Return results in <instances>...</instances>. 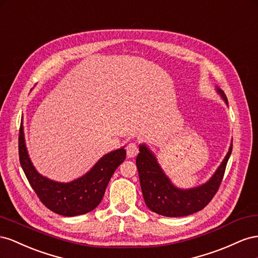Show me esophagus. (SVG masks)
Returning <instances> with one entry per match:
<instances>
[{"instance_id": "34e87169", "label": "esophagus", "mask_w": 258, "mask_h": 258, "mask_svg": "<svg viewBox=\"0 0 258 258\" xmlns=\"http://www.w3.org/2000/svg\"><path fill=\"white\" fill-rule=\"evenodd\" d=\"M138 152H139V149H138V146L136 144L131 143L126 146V153L130 158H134Z\"/></svg>"}]
</instances>
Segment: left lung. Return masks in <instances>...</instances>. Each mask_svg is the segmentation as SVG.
Masks as SVG:
<instances>
[{
  "instance_id": "1",
  "label": "left lung",
  "mask_w": 258,
  "mask_h": 258,
  "mask_svg": "<svg viewBox=\"0 0 258 258\" xmlns=\"http://www.w3.org/2000/svg\"><path fill=\"white\" fill-rule=\"evenodd\" d=\"M217 92L228 105L225 93L216 87ZM232 150V144L212 177L202 185L180 189L174 186L171 179L162 171L156 156L145 144L139 145L136 158L139 181L147 207L159 215L166 217H181L201 211L211 202L223 180L227 162Z\"/></svg>"
}]
</instances>
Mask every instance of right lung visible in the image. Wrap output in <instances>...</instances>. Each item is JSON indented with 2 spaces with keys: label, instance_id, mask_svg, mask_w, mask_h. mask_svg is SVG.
<instances>
[{
  "label": "right lung",
  "instance_id": "right-lung-1",
  "mask_svg": "<svg viewBox=\"0 0 258 258\" xmlns=\"http://www.w3.org/2000/svg\"><path fill=\"white\" fill-rule=\"evenodd\" d=\"M18 142L20 164L34 192L47 209L68 217L86 214L98 207L110 178L126 158V151L122 147L105 154L82 177L70 182H58L35 170L27 151L23 123Z\"/></svg>",
  "mask_w": 258,
  "mask_h": 258
}]
</instances>
